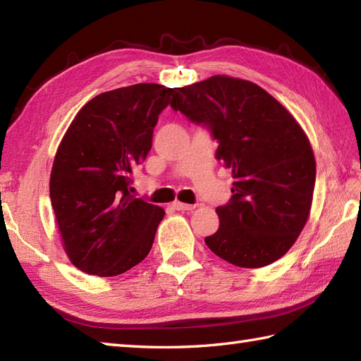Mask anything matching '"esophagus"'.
I'll use <instances>...</instances> for the list:
<instances>
[{"label":"esophagus","mask_w":361,"mask_h":361,"mask_svg":"<svg viewBox=\"0 0 361 361\" xmlns=\"http://www.w3.org/2000/svg\"><path fill=\"white\" fill-rule=\"evenodd\" d=\"M173 208L176 211H192L195 208V204H188V203H181V202H175Z\"/></svg>","instance_id":"1"}]
</instances>
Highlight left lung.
<instances>
[{"label": "left lung", "instance_id": "8db88e82", "mask_svg": "<svg viewBox=\"0 0 361 361\" xmlns=\"http://www.w3.org/2000/svg\"><path fill=\"white\" fill-rule=\"evenodd\" d=\"M175 94L172 109L211 130L216 157L234 178L231 200L216 209L220 226L206 245L235 267L273 264L293 247L310 216L317 163L307 135L250 80L212 75Z\"/></svg>", "mask_w": 361, "mask_h": 361}]
</instances>
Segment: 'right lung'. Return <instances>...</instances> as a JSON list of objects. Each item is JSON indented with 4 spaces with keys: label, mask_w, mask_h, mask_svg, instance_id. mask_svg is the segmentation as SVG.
<instances>
[{
    "label": "right lung",
    "mask_w": 361,
    "mask_h": 361,
    "mask_svg": "<svg viewBox=\"0 0 361 361\" xmlns=\"http://www.w3.org/2000/svg\"><path fill=\"white\" fill-rule=\"evenodd\" d=\"M176 88L136 83L91 99L54 158L49 195L63 250L88 274L110 278L145 259L164 209L132 194L159 113Z\"/></svg>",
    "instance_id": "right-lung-1"
}]
</instances>
